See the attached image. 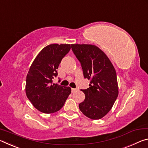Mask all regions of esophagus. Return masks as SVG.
<instances>
[{"label":"esophagus","mask_w":148,"mask_h":148,"mask_svg":"<svg viewBox=\"0 0 148 148\" xmlns=\"http://www.w3.org/2000/svg\"><path fill=\"white\" fill-rule=\"evenodd\" d=\"M77 90H77V88H71V92L72 93H74V92H77Z\"/></svg>","instance_id":"1"}]
</instances>
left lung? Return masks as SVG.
I'll return each instance as SVG.
<instances>
[{
	"label": "left lung",
	"instance_id": "1",
	"mask_svg": "<svg viewBox=\"0 0 148 148\" xmlns=\"http://www.w3.org/2000/svg\"><path fill=\"white\" fill-rule=\"evenodd\" d=\"M71 49L81 63L84 77L90 80L89 88L81 90L85 99L79 103L80 110L87 117L100 119L110 111L117 98L115 69L105 53L96 46L71 45Z\"/></svg>",
	"mask_w": 148,
	"mask_h": 148
}]
</instances>
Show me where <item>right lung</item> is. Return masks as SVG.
I'll return each instance as SVG.
<instances>
[{"instance_id": "obj_1", "label": "right lung", "mask_w": 148, "mask_h": 148, "mask_svg": "<svg viewBox=\"0 0 148 148\" xmlns=\"http://www.w3.org/2000/svg\"><path fill=\"white\" fill-rule=\"evenodd\" d=\"M71 47V45H48L31 65L26 78V95L41 112L52 113L59 111L71 94L70 87L52 83V79L58 75L60 62Z\"/></svg>"}]
</instances>
